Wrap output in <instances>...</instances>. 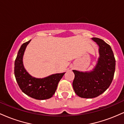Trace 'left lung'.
Here are the masks:
<instances>
[{"label":"left lung","instance_id":"1","mask_svg":"<svg viewBox=\"0 0 124 124\" xmlns=\"http://www.w3.org/2000/svg\"><path fill=\"white\" fill-rule=\"evenodd\" d=\"M99 46V57L90 71L73 70V87L78 96L92 99L103 93L110 86L116 69V59L111 48L103 39L92 38Z\"/></svg>","mask_w":124,"mask_h":124}]
</instances>
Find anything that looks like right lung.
Here are the masks:
<instances>
[{"label": "right lung", "mask_w": 124, "mask_h": 124, "mask_svg": "<svg viewBox=\"0 0 124 124\" xmlns=\"http://www.w3.org/2000/svg\"><path fill=\"white\" fill-rule=\"evenodd\" d=\"M31 40L23 44L18 50L15 62L16 79L22 92L27 96L37 100L50 99L56 92L58 83L65 73H55L44 78L31 76L23 65L25 50Z\"/></svg>", "instance_id": "right-lung-1"}]
</instances>
